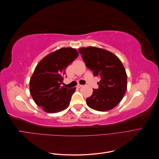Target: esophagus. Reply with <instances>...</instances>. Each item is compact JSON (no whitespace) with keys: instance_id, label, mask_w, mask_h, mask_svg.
Listing matches in <instances>:
<instances>
[{"instance_id":"esophagus-1","label":"esophagus","mask_w":159,"mask_h":159,"mask_svg":"<svg viewBox=\"0 0 159 159\" xmlns=\"http://www.w3.org/2000/svg\"><path fill=\"white\" fill-rule=\"evenodd\" d=\"M82 85H80V84H78V85H77V88H80L81 87H82Z\"/></svg>"}]
</instances>
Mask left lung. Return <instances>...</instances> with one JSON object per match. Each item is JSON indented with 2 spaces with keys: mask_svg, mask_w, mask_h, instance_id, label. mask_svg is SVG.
Returning a JSON list of instances; mask_svg holds the SVG:
<instances>
[{
  "mask_svg": "<svg viewBox=\"0 0 159 159\" xmlns=\"http://www.w3.org/2000/svg\"><path fill=\"white\" fill-rule=\"evenodd\" d=\"M78 50L86 67L101 79L98 89H93V94L86 99L88 105L99 111L114 108L127 90V74L122 62L113 53L99 48H81Z\"/></svg>",
  "mask_w": 159,
  "mask_h": 159,
  "instance_id": "8db88e82",
  "label": "left lung"
}]
</instances>
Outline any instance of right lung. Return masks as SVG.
Instances as JSON below:
<instances>
[{
    "mask_svg": "<svg viewBox=\"0 0 159 159\" xmlns=\"http://www.w3.org/2000/svg\"><path fill=\"white\" fill-rule=\"evenodd\" d=\"M71 48H63L44 57L36 66L30 80V92L38 106L54 113L68 108L75 88H66L63 84L66 70L78 56Z\"/></svg>",
    "mask_w": 159,
    "mask_h": 159,
    "instance_id": "obj_1",
    "label": "right lung"
}]
</instances>
